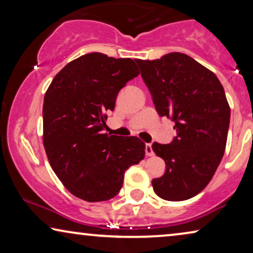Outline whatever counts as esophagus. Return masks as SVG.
<instances>
[{
	"instance_id": "34e87169",
	"label": "esophagus",
	"mask_w": 253,
	"mask_h": 253,
	"mask_svg": "<svg viewBox=\"0 0 253 253\" xmlns=\"http://www.w3.org/2000/svg\"><path fill=\"white\" fill-rule=\"evenodd\" d=\"M145 153H146L147 157H152V155L154 154L153 150H152V145L151 144L145 145Z\"/></svg>"
}]
</instances>
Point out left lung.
<instances>
[{
  "mask_svg": "<svg viewBox=\"0 0 253 253\" xmlns=\"http://www.w3.org/2000/svg\"><path fill=\"white\" fill-rule=\"evenodd\" d=\"M138 65L158 114L175 122L170 144L152 145L166 162L165 174L152 181L154 192L170 202L190 199L209 184L226 150L230 108L223 86L183 53Z\"/></svg>",
  "mask_w": 253,
  "mask_h": 253,
  "instance_id": "obj_1",
  "label": "left lung"
}]
</instances>
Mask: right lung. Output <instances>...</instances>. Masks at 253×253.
Segmentation results:
<instances>
[{
	"label": "right lung",
	"mask_w": 253,
	"mask_h": 253,
	"mask_svg": "<svg viewBox=\"0 0 253 253\" xmlns=\"http://www.w3.org/2000/svg\"><path fill=\"white\" fill-rule=\"evenodd\" d=\"M138 61L83 55L51 82L43 99V146L53 170L69 192L89 203L106 202L120 192L124 171L145 157L137 137L102 133L107 110L139 75Z\"/></svg>",
	"instance_id": "1"
}]
</instances>
